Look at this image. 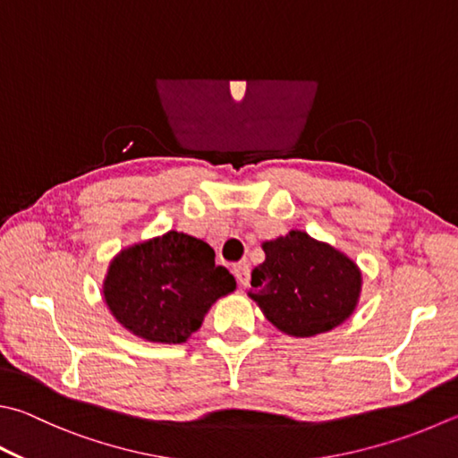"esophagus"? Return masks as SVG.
Wrapping results in <instances>:
<instances>
[{
	"label": "esophagus",
	"mask_w": 458,
	"mask_h": 458,
	"mask_svg": "<svg viewBox=\"0 0 458 458\" xmlns=\"http://www.w3.org/2000/svg\"><path fill=\"white\" fill-rule=\"evenodd\" d=\"M233 273H235V277H237L241 287H247L249 277H251V269H249V265L245 261H241L233 267Z\"/></svg>",
	"instance_id": "obj_1"
}]
</instances>
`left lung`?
Listing matches in <instances>:
<instances>
[{
    "mask_svg": "<svg viewBox=\"0 0 458 458\" xmlns=\"http://www.w3.org/2000/svg\"><path fill=\"white\" fill-rule=\"evenodd\" d=\"M261 247L265 261L253 269L247 295L281 333L305 339L355 313L363 275L347 253L299 229Z\"/></svg>",
    "mask_w": 458,
    "mask_h": 458,
    "instance_id": "left-lung-1",
    "label": "left lung"
}]
</instances>
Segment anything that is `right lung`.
Wrapping results in <instances>:
<instances>
[{
  "instance_id": "add662e5",
  "label": "right lung",
  "mask_w": 458,
  "mask_h": 458,
  "mask_svg": "<svg viewBox=\"0 0 458 458\" xmlns=\"http://www.w3.org/2000/svg\"><path fill=\"white\" fill-rule=\"evenodd\" d=\"M237 281L205 241L181 231L127 245L107 265L101 295L131 335L161 344L185 343L199 331L215 301Z\"/></svg>"
}]
</instances>
